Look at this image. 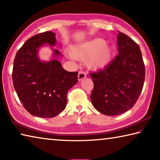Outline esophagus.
I'll list each match as a JSON object with an SVG mask.
<instances>
[{"instance_id":"1","label":"esophagus","mask_w":160,"mask_h":160,"mask_svg":"<svg viewBox=\"0 0 160 160\" xmlns=\"http://www.w3.org/2000/svg\"><path fill=\"white\" fill-rule=\"evenodd\" d=\"M78 80H82V79H84V78H85L87 77L86 72L80 70V71H79V72H78Z\"/></svg>"}]
</instances>
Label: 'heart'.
<instances>
[{"label":"heart","mask_w":160,"mask_h":160,"mask_svg":"<svg viewBox=\"0 0 160 160\" xmlns=\"http://www.w3.org/2000/svg\"><path fill=\"white\" fill-rule=\"evenodd\" d=\"M72 53L77 57L91 56L90 64L95 67L106 65L111 58V50L102 39H95L85 44L77 45L72 48Z\"/></svg>","instance_id":"obj_1"}]
</instances>
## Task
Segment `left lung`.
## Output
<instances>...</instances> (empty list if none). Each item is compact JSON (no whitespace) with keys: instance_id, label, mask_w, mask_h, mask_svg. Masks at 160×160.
I'll list each match as a JSON object with an SVG mask.
<instances>
[{"instance_id":"8db88e82","label":"left lung","mask_w":160,"mask_h":160,"mask_svg":"<svg viewBox=\"0 0 160 160\" xmlns=\"http://www.w3.org/2000/svg\"><path fill=\"white\" fill-rule=\"evenodd\" d=\"M118 54L104 68L90 72L93 107L104 115L116 116L131 109L141 93L145 68L137 43L118 32Z\"/></svg>"}]
</instances>
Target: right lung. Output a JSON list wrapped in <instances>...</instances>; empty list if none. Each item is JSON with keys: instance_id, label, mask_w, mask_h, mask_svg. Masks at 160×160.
Wrapping results in <instances>:
<instances>
[{"instance_id": "obj_1", "label": "right lung", "mask_w": 160, "mask_h": 160, "mask_svg": "<svg viewBox=\"0 0 160 160\" xmlns=\"http://www.w3.org/2000/svg\"><path fill=\"white\" fill-rule=\"evenodd\" d=\"M55 33L45 32L29 38L16 53L12 68L13 86L25 109L32 115L53 118L65 109L66 95L78 82V72L64 70L56 58L60 51L54 49V58L42 62L38 50L44 46H54Z\"/></svg>"}]
</instances>
